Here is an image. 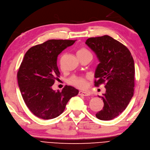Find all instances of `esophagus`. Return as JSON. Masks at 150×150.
Instances as JSON below:
<instances>
[{"instance_id": "1", "label": "esophagus", "mask_w": 150, "mask_h": 150, "mask_svg": "<svg viewBox=\"0 0 150 150\" xmlns=\"http://www.w3.org/2000/svg\"><path fill=\"white\" fill-rule=\"evenodd\" d=\"M79 95H80V96H89V94L86 93V92L79 91Z\"/></svg>"}]
</instances>
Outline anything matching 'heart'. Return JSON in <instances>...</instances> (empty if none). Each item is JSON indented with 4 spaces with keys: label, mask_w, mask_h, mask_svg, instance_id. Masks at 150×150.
<instances>
[{
    "label": "heart",
    "mask_w": 150,
    "mask_h": 150,
    "mask_svg": "<svg viewBox=\"0 0 150 150\" xmlns=\"http://www.w3.org/2000/svg\"><path fill=\"white\" fill-rule=\"evenodd\" d=\"M91 53L86 48H80L77 51L78 56H83L87 54ZM68 83L71 86H74L79 89H84L87 88L88 86V77L86 76H76L74 75L68 79Z\"/></svg>",
    "instance_id": "b5f03b06"
}]
</instances>
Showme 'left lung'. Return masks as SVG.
I'll list each match as a JSON object with an SVG mask.
<instances>
[{"label": "left lung", "mask_w": 150, "mask_h": 150, "mask_svg": "<svg viewBox=\"0 0 150 150\" xmlns=\"http://www.w3.org/2000/svg\"><path fill=\"white\" fill-rule=\"evenodd\" d=\"M86 44L100 61L96 70L94 86L104 83L106 88L105 94L99 96L104 106L96 117L101 120H112L124 112L133 96V57L125 45L108 35L89 38Z\"/></svg>", "instance_id": "obj_1"}]
</instances>
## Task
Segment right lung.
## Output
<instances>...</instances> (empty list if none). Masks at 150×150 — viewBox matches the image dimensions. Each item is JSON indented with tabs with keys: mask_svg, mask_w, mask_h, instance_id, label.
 <instances>
[{
	"mask_svg": "<svg viewBox=\"0 0 150 150\" xmlns=\"http://www.w3.org/2000/svg\"><path fill=\"white\" fill-rule=\"evenodd\" d=\"M76 40H49L33 46L25 54L17 74L18 86L26 106L38 118L49 120L58 117L70 99L79 93L70 86L61 91L51 88L60 76L57 56Z\"/></svg>",
	"mask_w": 150,
	"mask_h": 150,
	"instance_id": "1",
	"label": "right lung"
}]
</instances>
